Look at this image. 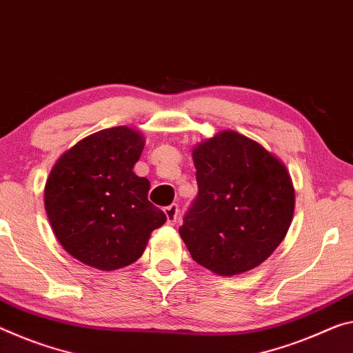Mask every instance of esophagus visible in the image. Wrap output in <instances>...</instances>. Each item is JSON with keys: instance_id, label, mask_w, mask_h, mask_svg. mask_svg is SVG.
I'll return each instance as SVG.
<instances>
[{"instance_id": "1", "label": "esophagus", "mask_w": 353, "mask_h": 353, "mask_svg": "<svg viewBox=\"0 0 353 353\" xmlns=\"http://www.w3.org/2000/svg\"><path fill=\"white\" fill-rule=\"evenodd\" d=\"M165 214L168 218V223H170V225H176L177 216H179V205L171 204V205L165 207Z\"/></svg>"}]
</instances>
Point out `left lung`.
I'll list each match as a JSON object with an SVG mask.
<instances>
[{
  "mask_svg": "<svg viewBox=\"0 0 353 353\" xmlns=\"http://www.w3.org/2000/svg\"><path fill=\"white\" fill-rule=\"evenodd\" d=\"M198 196L179 234L199 265L234 276L262 264L286 237L295 192L275 155L234 130L193 149Z\"/></svg>",
  "mask_w": 353,
  "mask_h": 353,
  "instance_id": "obj_1",
  "label": "left lung"
}]
</instances>
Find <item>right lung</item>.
Here are the masks:
<instances>
[{"mask_svg":"<svg viewBox=\"0 0 353 353\" xmlns=\"http://www.w3.org/2000/svg\"><path fill=\"white\" fill-rule=\"evenodd\" d=\"M143 148L135 128H105L78 141L50 171L43 192L50 225L83 264L105 272L133 264L166 221L148 199L150 182L133 172Z\"/></svg>","mask_w":353,"mask_h":353,"instance_id":"obj_1","label":"right lung"}]
</instances>
